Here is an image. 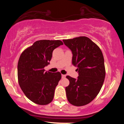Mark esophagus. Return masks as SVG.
I'll return each instance as SVG.
<instances>
[{"mask_svg": "<svg viewBox=\"0 0 124 124\" xmlns=\"http://www.w3.org/2000/svg\"><path fill=\"white\" fill-rule=\"evenodd\" d=\"M66 78V75H62V78H63V79H64V78Z\"/></svg>", "mask_w": 124, "mask_h": 124, "instance_id": "esophagus-1", "label": "esophagus"}]
</instances>
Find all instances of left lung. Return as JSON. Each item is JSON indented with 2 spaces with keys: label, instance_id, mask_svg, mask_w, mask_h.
Returning <instances> with one entry per match:
<instances>
[{
  "label": "left lung",
  "instance_id": "left-lung-1",
  "mask_svg": "<svg viewBox=\"0 0 124 124\" xmlns=\"http://www.w3.org/2000/svg\"><path fill=\"white\" fill-rule=\"evenodd\" d=\"M63 41L72 51V64L79 73L77 79L66 76L69 80V85L65 88L67 99L73 106H85L96 98L103 85L106 70L103 53L86 37Z\"/></svg>",
  "mask_w": 124,
  "mask_h": 124
}]
</instances>
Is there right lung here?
Returning a JSON list of instances; mask_svg holds the SVG:
<instances>
[{"label":"right lung","instance_id":"right-lung-1","mask_svg":"<svg viewBox=\"0 0 124 124\" xmlns=\"http://www.w3.org/2000/svg\"><path fill=\"white\" fill-rule=\"evenodd\" d=\"M63 42L60 40H39L25 49L17 65L18 81L25 96L39 105H46L54 99L55 89L61 79L58 72H45L52 52Z\"/></svg>","mask_w":124,"mask_h":124}]
</instances>
